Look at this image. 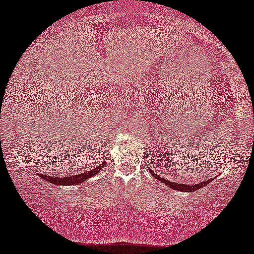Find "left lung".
Segmentation results:
<instances>
[{"label": "left lung", "instance_id": "obj_1", "mask_svg": "<svg viewBox=\"0 0 254 254\" xmlns=\"http://www.w3.org/2000/svg\"><path fill=\"white\" fill-rule=\"evenodd\" d=\"M149 170H150L151 175L154 176V177H156L158 181H161L162 183H164V185H166L167 187L172 188V189H174V190H177V191H188V193H189V191H195V190H197V189L204 187V186L208 185V183H210V182L213 181V180H214V177H210V179L207 180V181H203V182H201V183H197V185H193V186L181 185V183L172 182V181H169V180L162 179L161 176H158L157 174H155L154 172H152L151 169H149Z\"/></svg>", "mask_w": 254, "mask_h": 254}]
</instances>
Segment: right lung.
Returning a JSON list of instances; mask_svg holds the SVG:
<instances>
[{
	"instance_id": "add662e5",
	"label": "right lung",
	"mask_w": 254,
	"mask_h": 254,
	"mask_svg": "<svg viewBox=\"0 0 254 254\" xmlns=\"http://www.w3.org/2000/svg\"><path fill=\"white\" fill-rule=\"evenodd\" d=\"M104 164H105V162L100 164V166H98L97 168H94V169L90 170V172L79 174V175H75V176L53 177L50 175H42V174H39V173H38V175L41 177L42 180H45V181L53 183V185H57V186H75V185H79V183H82L84 181H86V180H88V179H91V177L97 175L99 172H102Z\"/></svg>"
}]
</instances>
